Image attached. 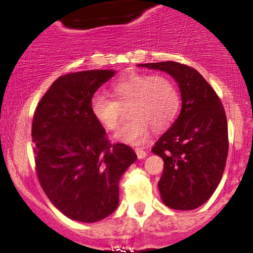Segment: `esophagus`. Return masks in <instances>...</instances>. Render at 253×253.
<instances>
[{"label": "esophagus", "instance_id": "34e87169", "mask_svg": "<svg viewBox=\"0 0 253 253\" xmlns=\"http://www.w3.org/2000/svg\"><path fill=\"white\" fill-rule=\"evenodd\" d=\"M134 152H136V154H137V157H138V159H144V158L147 157V152H145V150L141 149V148H136V150H134Z\"/></svg>", "mask_w": 253, "mask_h": 253}]
</instances>
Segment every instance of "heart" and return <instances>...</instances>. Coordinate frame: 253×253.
<instances>
[{"instance_id":"heart-1","label":"heart","mask_w":253,"mask_h":253,"mask_svg":"<svg viewBox=\"0 0 253 253\" xmlns=\"http://www.w3.org/2000/svg\"><path fill=\"white\" fill-rule=\"evenodd\" d=\"M115 99L94 93L90 112L108 131L119 127L122 108L128 106V122L115 134V138L128 144H141L148 138L150 126L163 131L174 122L180 109V95L175 84L165 76L133 73L112 85Z\"/></svg>"}]
</instances>
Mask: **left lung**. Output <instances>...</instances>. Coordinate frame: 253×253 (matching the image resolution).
I'll use <instances>...</instances> for the list:
<instances>
[{
  "instance_id": "obj_1",
  "label": "left lung",
  "mask_w": 253,
  "mask_h": 253,
  "mask_svg": "<svg viewBox=\"0 0 253 253\" xmlns=\"http://www.w3.org/2000/svg\"><path fill=\"white\" fill-rule=\"evenodd\" d=\"M139 66L169 73L181 91L180 115L152 148L164 160L158 183L163 202L177 211L198 208L213 195L225 169L229 139L223 104L190 66L174 61Z\"/></svg>"
}]
</instances>
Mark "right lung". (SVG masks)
I'll return each mask as SVG.
<instances>
[{
    "label": "right lung",
    "instance_id": "right-lung-1",
    "mask_svg": "<svg viewBox=\"0 0 253 253\" xmlns=\"http://www.w3.org/2000/svg\"><path fill=\"white\" fill-rule=\"evenodd\" d=\"M112 70L61 76L35 109L32 125L35 169L53 206L72 220L95 223L119 205V181L136 162L124 143L112 144L90 112V99Z\"/></svg>",
    "mask_w": 253,
    "mask_h": 253
}]
</instances>
